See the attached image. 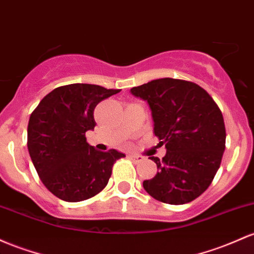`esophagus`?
<instances>
[{
    "label": "esophagus",
    "instance_id": "esophagus-1",
    "mask_svg": "<svg viewBox=\"0 0 254 254\" xmlns=\"http://www.w3.org/2000/svg\"><path fill=\"white\" fill-rule=\"evenodd\" d=\"M129 159L132 161V163L137 164V163H141L142 160H143V157H141V155H135V154H131L129 155Z\"/></svg>",
    "mask_w": 254,
    "mask_h": 254
}]
</instances>
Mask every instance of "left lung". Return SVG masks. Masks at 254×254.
<instances>
[{
  "mask_svg": "<svg viewBox=\"0 0 254 254\" xmlns=\"http://www.w3.org/2000/svg\"><path fill=\"white\" fill-rule=\"evenodd\" d=\"M132 95L148 102L163 159L150 157L158 172L143 181L155 200L182 205L200 196L212 183L225 149L222 112L207 91L193 82L160 78L133 86Z\"/></svg>",
  "mask_w": 254,
  "mask_h": 254,
  "instance_id": "left-lung-1",
  "label": "left lung"
}]
</instances>
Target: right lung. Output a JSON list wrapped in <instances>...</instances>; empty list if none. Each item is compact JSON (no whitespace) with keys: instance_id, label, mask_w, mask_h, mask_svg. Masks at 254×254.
I'll list each match as a JSON object with an SVG mask.
<instances>
[{"instance_id":"add662e5","label":"right lung","mask_w":254,"mask_h":254,"mask_svg":"<svg viewBox=\"0 0 254 254\" xmlns=\"http://www.w3.org/2000/svg\"><path fill=\"white\" fill-rule=\"evenodd\" d=\"M95 84L63 85L41 100L30 116L27 148L42 183L64 201L90 199L107 186L113 164L125 154L100 152L86 142L94 130V110L119 93Z\"/></svg>"}]
</instances>
